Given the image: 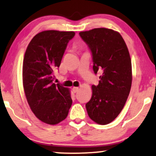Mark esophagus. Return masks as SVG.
<instances>
[{"instance_id":"34e87169","label":"esophagus","mask_w":156,"mask_h":156,"mask_svg":"<svg viewBox=\"0 0 156 156\" xmlns=\"http://www.w3.org/2000/svg\"><path fill=\"white\" fill-rule=\"evenodd\" d=\"M79 90H80V88H79V87H73V88H72V91H73L74 93H76Z\"/></svg>"}]
</instances>
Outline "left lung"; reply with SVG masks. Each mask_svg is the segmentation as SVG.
Returning a JSON list of instances; mask_svg holds the SVG:
<instances>
[{"instance_id": "8db88e82", "label": "left lung", "mask_w": 156, "mask_h": 156, "mask_svg": "<svg viewBox=\"0 0 156 156\" xmlns=\"http://www.w3.org/2000/svg\"><path fill=\"white\" fill-rule=\"evenodd\" d=\"M91 52L95 74L101 72L99 84L92 85V96L86 104L91 120L101 125L114 120L124 106L132 82L131 60L123 37L118 32L94 28L80 32Z\"/></svg>"}]
</instances>
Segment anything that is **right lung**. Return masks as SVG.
Returning a JSON list of instances; mask_svg holds the SVG:
<instances>
[{
    "instance_id": "right-lung-1",
    "label": "right lung",
    "mask_w": 156,
    "mask_h": 156,
    "mask_svg": "<svg viewBox=\"0 0 156 156\" xmlns=\"http://www.w3.org/2000/svg\"><path fill=\"white\" fill-rule=\"evenodd\" d=\"M74 32L46 30L34 37L25 51L23 83L32 112L42 122L55 125L67 116L72 104L69 89L53 83L54 70Z\"/></svg>"
}]
</instances>
